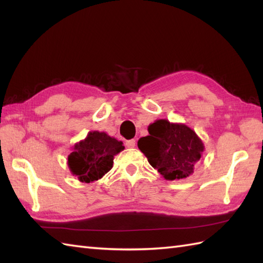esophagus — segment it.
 Returning <instances> with one entry per match:
<instances>
[{"mask_svg":"<svg viewBox=\"0 0 263 263\" xmlns=\"http://www.w3.org/2000/svg\"><path fill=\"white\" fill-rule=\"evenodd\" d=\"M125 147L127 148H135L136 147V140L135 139H131V140L125 141Z\"/></svg>","mask_w":263,"mask_h":263,"instance_id":"obj_1","label":"esophagus"}]
</instances>
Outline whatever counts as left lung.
Wrapping results in <instances>:
<instances>
[{"label": "left lung", "mask_w": 263, "mask_h": 263, "mask_svg": "<svg viewBox=\"0 0 263 263\" xmlns=\"http://www.w3.org/2000/svg\"><path fill=\"white\" fill-rule=\"evenodd\" d=\"M148 131L149 136L141 138L138 147L149 164L170 181L191 175L204 149L195 132L186 125L173 124L167 120L156 121Z\"/></svg>", "instance_id": "obj_1"}]
</instances>
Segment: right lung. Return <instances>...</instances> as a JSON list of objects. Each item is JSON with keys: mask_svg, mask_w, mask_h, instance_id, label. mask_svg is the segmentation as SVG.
I'll return each mask as SVG.
<instances>
[{"mask_svg": "<svg viewBox=\"0 0 263 263\" xmlns=\"http://www.w3.org/2000/svg\"><path fill=\"white\" fill-rule=\"evenodd\" d=\"M124 149L123 143L104 132L88 133L85 140L74 146L69 155L68 165L81 182L90 183L109 172L114 156Z\"/></svg>", "mask_w": 263, "mask_h": 263, "instance_id": "add662e5", "label": "right lung"}]
</instances>
